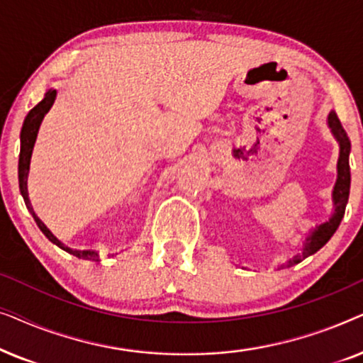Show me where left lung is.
Masks as SVG:
<instances>
[{
  "mask_svg": "<svg viewBox=\"0 0 363 363\" xmlns=\"http://www.w3.org/2000/svg\"><path fill=\"white\" fill-rule=\"evenodd\" d=\"M329 127L334 132V135L340 143V155H339V163H337V183L334 186V205H335V213L334 216L330 218L329 221H325L324 225L317 226L312 235L307 238V242L304 246V252L302 256H296L294 259L289 261V266L296 264V262H301L304 257L314 255L320 250L322 246L325 245L327 241L330 240L332 235L339 228L342 218H344L347 201H349V193H350V165H349V155H350V140L347 137V133L342 127V123L337 117L335 112L329 113Z\"/></svg>",
  "mask_w": 363,
  "mask_h": 363,
  "instance_id": "left-lung-1",
  "label": "left lung"
}]
</instances>
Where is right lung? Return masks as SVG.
I'll list each match as a JSON object with an SVG mask.
<instances>
[{
	"label": "right lung",
	"instance_id": "add662e5",
	"mask_svg": "<svg viewBox=\"0 0 363 363\" xmlns=\"http://www.w3.org/2000/svg\"><path fill=\"white\" fill-rule=\"evenodd\" d=\"M57 92L54 91V89H49L46 92V96L41 102L38 104L36 107H33L29 113L24 118V123H23V128H21V152H19V165H18V172H19V190H21V195L24 198V203H26L28 210L31 211V215L34 218V221H36V225L39 226V230H41L44 235L49 241L56 242L57 246H61L62 250H66L71 252V255L77 256L79 259H89V257H97V252L96 251H74V250H69V247H64L61 242H59L56 238L51 235V231L48 230L46 226L43 225L41 220L34 215L33 208H31V203H29V198H28V172H29V162H31V153H33V147H34V142H36V137H38V130H39V125H41L44 116H46L49 108L52 107L54 104V99H56Z\"/></svg>",
	"mask_w": 363,
	"mask_h": 363
}]
</instances>
